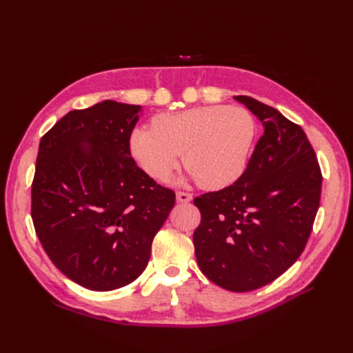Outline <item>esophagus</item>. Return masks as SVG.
<instances>
[{
    "label": "esophagus",
    "mask_w": 353,
    "mask_h": 353,
    "mask_svg": "<svg viewBox=\"0 0 353 353\" xmlns=\"http://www.w3.org/2000/svg\"><path fill=\"white\" fill-rule=\"evenodd\" d=\"M191 199H193V196H191L190 193H184V191H178L176 193L178 203H188V201H191Z\"/></svg>",
    "instance_id": "esophagus-1"
}]
</instances>
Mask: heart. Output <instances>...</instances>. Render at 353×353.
Instances as JSON below:
<instances>
[{"label":"heart","mask_w":353,"mask_h":353,"mask_svg":"<svg viewBox=\"0 0 353 353\" xmlns=\"http://www.w3.org/2000/svg\"><path fill=\"white\" fill-rule=\"evenodd\" d=\"M254 137L256 123L248 110L205 105L157 116L153 128H137L130 150L135 162L159 181L172 175L184 153L188 179L223 188L244 174Z\"/></svg>","instance_id":"obj_1"}]
</instances>
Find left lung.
Segmentation results:
<instances>
[{
  "label": "left lung",
  "instance_id": "1",
  "mask_svg": "<svg viewBox=\"0 0 353 353\" xmlns=\"http://www.w3.org/2000/svg\"><path fill=\"white\" fill-rule=\"evenodd\" d=\"M234 99L262 122L263 134L236 183L194 199L201 222L193 241L201 272L241 293L279 279L302 254L323 176L301 126L248 95Z\"/></svg>",
  "mask_w": 353,
  "mask_h": 353
}]
</instances>
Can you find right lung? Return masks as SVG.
<instances>
[{
    "label": "right lung",
    "mask_w": 353,
    "mask_h": 353,
    "mask_svg": "<svg viewBox=\"0 0 353 353\" xmlns=\"http://www.w3.org/2000/svg\"><path fill=\"white\" fill-rule=\"evenodd\" d=\"M141 105L104 100L72 110L42 137L32 221L48 258L95 292L132 283L175 205L172 190L137 166L130 138Z\"/></svg>",
    "instance_id": "1"
}]
</instances>
